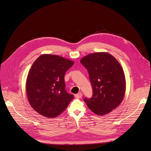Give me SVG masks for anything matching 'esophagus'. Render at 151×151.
<instances>
[{"mask_svg": "<svg viewBox=\"0 0 151 151\" xmlns=\"http://www.w3.org/2000/svg\"><path fill=\"white\" fill-rule=\"evenodd\" d=\"M82 96H83V94H82V93H79L78 94H75V97H76L78 99H80V98H81L82 97Z\"/></svg>", "mask_w": 151, "mask_h": 151, "instance_id": "obj_1", "label": "esophagus"}]
</instances>
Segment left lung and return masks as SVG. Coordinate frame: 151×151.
<instances>
[{
  "label": "left lung",
  "instance_id": "1",
  "mask_svg": "<svg viewBox=\"0 0 151 151\" xmlns=\"http://www.w3.org/2000/svg\"><path fill=\"white\" fill-rule=\"evenodd\" d=\"M87 69L93 94L84 101L96 115L102 116L117 108L126 92L123 68L117 60L106 52L89 54L81 60Z\"/></svg>",
  "mask_w": 151,
  "mask_h": 151
}]
</instances>
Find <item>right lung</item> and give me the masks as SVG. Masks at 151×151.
<instances>
[{"label":"right lung","instance_id":"obj_1","mask_svg":"<svg viewBox=\"0 0 151 151\" xmlns=\"http://www.w3.org/2000/svg\"><path fill=\"white\" fill-rule=\"evenodd\" d=\"M73 64L72 60L47 54L35 61L28 74L26 90L35 111L45 117H55L67 108L73 95L65 89L64 75Z\"/></svg>","mask_w":151,"mask_h":151}]
</instances>
